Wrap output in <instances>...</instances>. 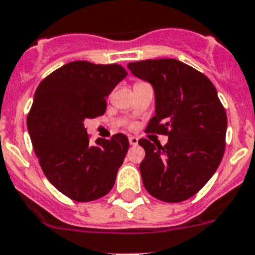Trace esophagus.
I'll use <instances>...</instances> for the list:
<instances>
[{
  "label": "esophagus",
  "instance_id": "34e87169",
  "mask_svg": "<svg viewBox=\"0 0 255 255\" xmlns=\"http://www.w3.org/2000/svg\"><path fill=\"white\" fill-rule=\"evenodd\" d=\"M129 142H130V144H131V146H137V144H138V138L129 137Z\"/></svg>",
  "mask_w": 255,
  "mask_h": 255
}]
</instances>
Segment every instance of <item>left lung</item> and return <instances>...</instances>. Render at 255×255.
<instances>
[{
    "mask_svg": "<svg viewBox=\"0 0 255 255\" xmlns=\"http://www.w3.org/2000/svg\"><path fill=\"white\" fill-rule=\"evenodd\" d=\"M155 91V116L146 131L168 137L164 146L140 138L146 155L139 170L146 191L166 203L184 201L215 174L225 152L228 118L215 85L176 59L128 64Z\"/></svg>",
    "mask_w": 255,
    "mask_h": 255,
    "instance_id": "8db88e82",
    "label": "left lung"
}]
</instances>
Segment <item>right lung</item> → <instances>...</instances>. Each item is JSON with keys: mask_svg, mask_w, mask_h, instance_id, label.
<instances>
[{"mask_svg": "<svg viewBox=\"0 0 255 255\" xmlns=\"http://www.w3.org/2000/svg\"><path fill=\"white\" fill-rule=\"evenodd\" d=\"M126 75L120 64L76 60L36 88L27 116L32 148L46 178L72 200H97L115 185L129 139L117 133L91 144L84 121L105 113L107 96Z\"/></svg>", "mask_w": 255, "mask_h": 255, "instance_id": "obj_1", "label": "right lung"}]
</instances>
